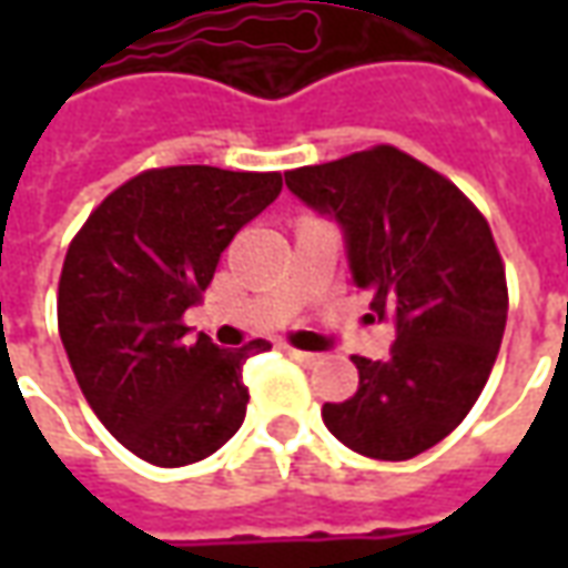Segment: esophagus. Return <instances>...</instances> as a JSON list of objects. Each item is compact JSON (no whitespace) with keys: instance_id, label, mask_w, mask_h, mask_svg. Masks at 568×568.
<instances>
[{"instance_id":"esophagus-1","label":"esophagus","mask_w":568,"mask_h":568,"mask_svg":"<svg viewBox=\"0 0 568 568\" xmlns=\"http://www.w3.org/2000/svg\"><path fill=\"white\" fill-rule=\"evenodd\" d=\"M285 353L295 358V362H301V365H316L320 362L316 353H304V349H292V346H285Z\"/></svg>"}]
</instances>
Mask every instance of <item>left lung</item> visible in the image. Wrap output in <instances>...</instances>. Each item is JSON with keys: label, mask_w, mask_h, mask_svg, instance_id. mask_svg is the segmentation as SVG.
Returning <instances> with one entry per match:
<instances>
[{"label": "left lung", "mask_w": 568, "mask_h": 568, "mask_svg": "<svg viewBox=\"0 0 568 568\" xmlns=\"http://www.w3.org/2000/svg\"><path fill=\"white\" fill-rule=\"evenodd\" d=\"M285 185L341 227L353 283L395 325L389 358L353 356L356 395L322 419L362 456L414 459L463 423L499 353L508 288L487 219L393 145L301 166Z\"/></svg>", "instance_id": "8db88e82"}]
</instances>
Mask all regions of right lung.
Returning a JSON list of instances; mask_svg holds the SVG:
<instances>
[{"mask_svg": "<svg viewBox=\"0 0 568 568\" xmlns=\"http://www.w3.org/2000/svg\"><path fill=\"white\" fill-rule=\"evenodd\" d=\"M280 191V173L149 170L112 191L69 246L60 341L93 414L145 463H200L246 419L243 362L271 344L222 349L206 334L187 337L182 316L236 231Z\"/></svg>", "mask_w": 568, "mask_h": 568, "instance_id": "obj_1", "label": "right lung"}]
</instances>
